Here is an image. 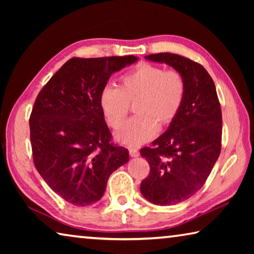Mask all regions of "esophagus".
Wrapping results in <instances>:
<instances>
[{
    "mask_svg": "<svg viewBox=\"0 0 254 254\" xmlns=\"http://www.w3.org/2000/svg\"><path fill=\"white\" fill-rule=\"evenodd\" d=\"M128 152H130V156L133 157V158H136V157L140 156V152L137 151L135 148H130V149H128Z\"/></svg>",
    "mask_w": 254,
    "mask_h": 254,
    "instance_id": "34e87169",
    "label": "esophagus"
}]
</instances>
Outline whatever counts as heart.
I'll use <instances>...</instances> for the list:
<instances>
[{
  "instance_id": "1",
  "label": "heart",
  "mask_w": 254,
  "mask_h": 254,
  "mask_svg": "<svg viewBox=\"0 0 254 254\" xmlns=\"http://www.w3.org/2000/svg\"><path fill=\"white\" fill-rule=\"evenodd\" d=\"M186 95V83L179 71L143 64L127 72L121 86L107 85L102 89L100 104L107 123L118 128L137 101L136 115L118 132L119 142L137 147L157 134L160 123L169 124L177 117Z\"/></svg>"
}]
</instances>
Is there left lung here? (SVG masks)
I'll return each instance as SVG.
<instances>
[{"mask_svg": "<svg viewBox=\"0 0 254 254\" xmlns=\"http://www.w3.org/2000/svg\"><path fill=\"white\" fill-rule=\"evenodd\" d=\"M144 58L173 67L186 83L183 106L168 130L140 151L150 165L141 194L152 204L175 205L204 186L220 156L221 105L212 77L199 64L170 53Z\"/></svg>", "mask_w": 254, "mask_h": 254, "instance_id": "1", "label": "left lung"}]
</instances>
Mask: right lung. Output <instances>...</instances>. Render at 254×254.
<instances>
[{"instance_id":"right-lung-1","label":"right lung","mask_w":254,"mask_h":254,"mask_svg":"<svg viewBox=\"0 0 254 254\" xmlns=\"http://www.w3.org/2000/svg\"><path fill=\"white\" fill-rule=\"evenodd\" d=\"M135 62L71 58L38 94L29 120L34 166L69 204L100 200L111 174L128 161L127 149L111 143L100 96L112 74Z\"/></svg>"}]
</instances>
